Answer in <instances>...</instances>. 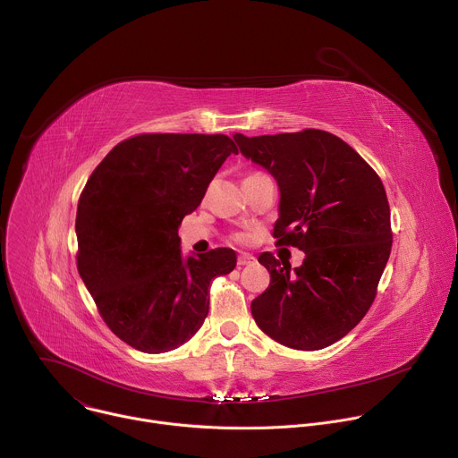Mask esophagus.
Masks as SVG:
<instances>
[{
	"label": "esophagus",
	"mask_w": 458,
	"mask_h": 458,
	"mask_svg": "<svg viewBox=\"0 0 458 458\" xmlns=\"http://www.w3.org/2000/svg\"><path fill=\"white\" fill-rule=\"evenodd\" d=\"M255 263V257L253 255H250V253H239V257H237V265L239 267H250V265H253Z\"/></svg>",
	"instance_id": "esophagus-1"
}]
</instances>
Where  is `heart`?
<instances>
[{
  "instance_id": "b5f03b06",
  "label": "heart",
  "mask_w": 458,
  "mask_h": 458,
  "mask_svg": "<svg viewBox=\"0 0 458 458\" xmlns=\"http://www.w3.org/2000/svg\"><path fill=\"white\" fill-rule=\"evenodd\" d=\"M235 241L246 242V241H248V235H246V233H237V235H235Z\"/></svg>"
}]
</instances>
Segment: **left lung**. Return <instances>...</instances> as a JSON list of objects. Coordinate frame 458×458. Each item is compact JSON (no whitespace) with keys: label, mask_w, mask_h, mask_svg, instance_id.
<instances>
[{"label":"left lung","mask_w":458,"mask_h":458,"mask_svg":"<svg viewBox=\"0 0 458 458\" xmlns=\"http://www.w3.org/2000/svg\"><path fill=\"white\" fill-rule=\"evenodd\" d=\"M233 140L279 184L274 237L304 251L293 270L268 251L259 255L270 286L251 301V315L279 344L322 350L366 315L389 259L382 181L348 143L324 130Z\"/></svg>","instance_id":"obj_1"}]
</instances>
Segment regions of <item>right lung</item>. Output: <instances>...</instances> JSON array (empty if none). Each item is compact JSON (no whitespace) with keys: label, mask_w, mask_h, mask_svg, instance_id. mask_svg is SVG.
I'll list each match as a JSON object with an SVG mask.
<instances>
[{"label":"right lung","mask_w":458,"mask_h":458,"mask_svg":"<svg viewBox=\"0 0 458 458\" xmlns=\"http://www.w3.org/2000/svg\"><path fill=\"white\" fill-rule=\"evenodd\" d=\"M235 143L223 134H141L115 145L78 203V272L108 328L143 353L184 344L207 315L232 248L182 257L177 230Z\"/></svg>","instance_id":"1"}]
</instances>
